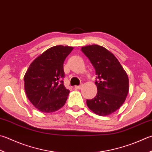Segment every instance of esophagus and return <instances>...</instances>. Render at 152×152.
<instances>
[{
    "mask_svg": "<svg viewBox=\"0 0 152 152\" xmlns=\"http://www.w3.org/2000/svg\"><path fill=\"white\" fill-rule=\"evenodd\" d=\"M82 87H83V85H80L79 86H75V87L76 89H81Z\"/></svg>",
    "mask_w": 152,
    "mask_h": 152,
    "instance_id": "1",
    "label": "esophagus"
}]
</instances>
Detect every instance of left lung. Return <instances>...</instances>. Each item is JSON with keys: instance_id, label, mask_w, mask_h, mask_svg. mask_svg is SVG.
Wrapping results in <instances>:
<instances>
[{"instance_id": "1", "label": "left lung", "mask_w": 152, "mask_h": 152, "mask_svg": "<svg viewBox=\"0 0 152 152\" xmlns=\"http://www.w3.org/2000/svg\"><path fill=\"white\" fill-rule=\"evenodd\" d=\"M95 69L97 94L87 100V107L99 116L113 113L124 102L129 91L126 72L110 51L99 45L81 48Z\"/></svg>"}]
</instances>
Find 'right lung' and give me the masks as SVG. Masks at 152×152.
<instances>
[{"label":"right lung","mask_w":152,"mask_h":152,"mask_svg":"<svg viewBox=\"0 0 152 152\" xmlns=\"http://www.w3.org/2000/svg\"><path fill=\"white\" fill-rule=\"evenodd\" d=\"M73 48L56 45L45 51L30 65L24 75L28 99L42 113H53L64 107L69 91L64 85V63Z\"/></svg>","instance_id":"add662e5"}]
</instances>
